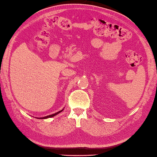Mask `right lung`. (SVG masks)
I'll return each instance as SVG.
<instances>
[{
  "mask_svg": "<svg viewBox=\"0 0 157 157\" xmlns=\"http://www.w3.org/2000/svg\"><path fill=\"white\" fill-rule=\"evenodd\" d=\"M63 110V109H62V110H60V111H59V112H56V113H54V114H51V115H48V116H47V117H42V118H40V119H48V118H51V117H54V116H56V115H57L58 114H59L60 112H61ZM40 119V118H39Z\"/></svg>",
  "mask_w": 157,
  "mask_h": 157,
  "instance_id": "1",
  "label": "right lung"
}]
</instances>
